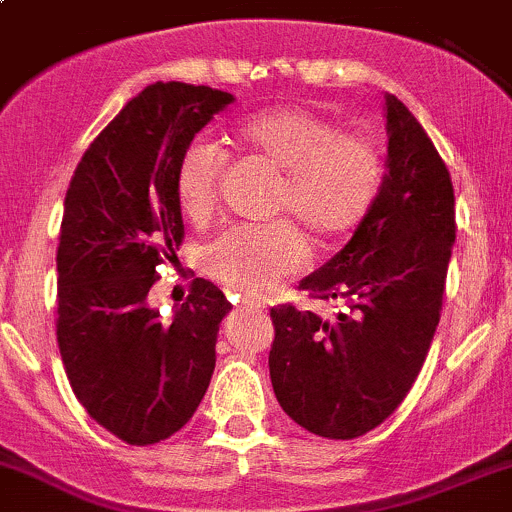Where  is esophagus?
<instances>
[{
  "label": "esophagus",
  "instance_id": "obj_1",
  "mask_svg": "<svg viewBox=\"0 0 512 512\" xmlns=\"http://www.w3.org/2000/svg\"><path fill=\"white\" fill-rule=\"evenodd\" d=\"M243 308H247V311H252V313H262L265 311V303H262L260 299H245Z\"/></svg>",
  "mask_w": 512,
  "mask_h": 512
}]
</instances>
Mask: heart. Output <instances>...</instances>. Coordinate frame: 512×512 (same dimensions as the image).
<instances>
[{"label": "heart", "mask_w": 512, "mask_h": 512, "mask_svg": "<svg viewBox=\"0 0 512 512\" xmlns=\"http://www.w3.org/2000/svg\"><path fill=\"white\" fill-rule=\"evenodd\" d=\"M238 143L279 174L274 213L294 216L316 240H335L359 226L379 196L384 162L359 133L301 109H274L238 126ZM223 153L209 143L184 150L174 172L177 204L189 221L216 209ZM306 262L301 235L286 223L230 228L206 250L211 277L245 294H265Z\"/></svg>", "instance_id": "obj_1"}]
</instances>
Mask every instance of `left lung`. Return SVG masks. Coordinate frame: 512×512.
<instances>
[{"instance_id": "obj_1", "label": "left lung", "mask_w": 512, "mask_h": 512, "mask_svg": "<svg viewBox=\"0 0 512 512\" xmlns=\"http://www.w3.org/2000/svg\"><path fill=\"white\" fill-rule=\"evenodd\" d=\"M389 155L379 196L355 235L299 289L345 301L325 320L272 308L269 376L279 406L328 440L374 430L401 406L440 323L454 245L447 165L403 101L386 94Z\"/></svg>"}]
</instances>
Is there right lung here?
Wrapping results in <instances>:
<instances>
[{"label": "right lung", "mask_w": 512, "mask_h": 512, "mask_svg": "<svg viewBox=\"0 0 512 512\" xmlns=\"http://www.w3.org/2000/svg\"><path fill=\"white\" fill-rule=\"evenodd\" d=\"M230 101L204 84H150L94 138L67 189L55 260L60 357L84 411L128 445L182 430L216 367L223 291L194 279L172 320L148 306V291L184 238L179 157Z\"/></svg>", "instance_id": "add662e5"}]
</instances>
